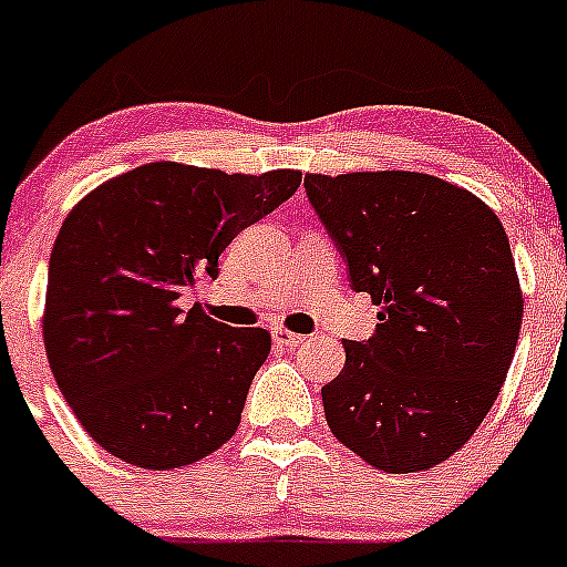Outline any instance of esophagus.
Segmentation results:
<instances>
[{
	"label": "esophagus",
	"mask_w": 567,
	"mask_h": 567,
	"mask_svg": "<svg viewBox=\"0 0 567 567\" xmlns=\"http://www.w3.org/2000/svg\"><path fill=\"white\" fill-rule=\"evenodd\" d=\"M272 340H276L278 346H286V349H295V346H300L306 338H302V334L284 330V327H276V330H272Z\"/></svg>",
	"instance_id": "34e87169"
}]
</instances>
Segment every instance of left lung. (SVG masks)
<instances>
[{"instance_id": "obj_1", "label": "left lung", "mask_w": 567, "mask_h": 567, "mask_svg": "<svg viewBox=\"0 0 567 567\" xmlns=\"http://www.w3.org/2000/svg\"><path fill=\"white\" fill-rule=\"evenodd\" d=\"M306 194L354 291L379 306L368 340L321 386L332 435L386 473L427 471L471 441L522 327L501 218L424 173L308 175Z\"/></svg>"}]
</instances>
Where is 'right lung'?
I'll list each match as a JSON object with an SVG mask.
<instances>
[{"label": "right lung", "mask_w": 567, "mask_h": 567, "mask_svg": "<svg viewBox=\"0 0 567 567\" xmlns=\"http://www.w3.org/2000/svg\"><path fill=\"white\" fill-rule=\"evenodd\" d=\"M302 173L227 175L151 162L107 181L64 218L48 261V362L83 430L148 471L184 467L235 435L270 354L181 297L237 233L300 188Z\"/></svg>", "instance_id": "right-lung-1"}]
</instances>
